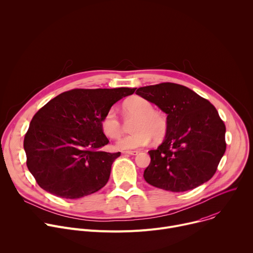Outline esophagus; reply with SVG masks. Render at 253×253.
Masks as SVG:
<instances>
[{
    "mask_svg": "<svg viewBox=\"0 0 253 253\" xmlns=\"http://www.w3.org/2000/svg\"><path fill=\"white\" fill-rule=\"evenodd\" d=\"M123 154H128V155H137L138 154V151H135V150H133V151H123Z\"/></svg>",
    "mask_w": 253,
    "mask_h": 253,
    "instance_id": "34e87169",
    "label": "esophagus"
}]
</instances>
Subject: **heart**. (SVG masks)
Wrapping results in <instances>:
<instances>
[{
	"label": "heart",
	"instance_id": "obj_1",
	"mask_svg": "<svg viewBox=\"0 0 253 253\" xmlns=\"http://www.w3.org/2000/svg\"><path fill=\"white\" fill-rule=\"evenodd\" d=\"M123 112L126 119L135 118L131 125L132 134L127 135L116 143L119 150H131L147 145L151 137L161 139L167 129L166 118L159 112L154 111L152 103L141 97H133L123 105ZM101 128L103 133L111 139H118L123 133V125L113 109L108 110L102 118Z\"/></svg>",
	"mask_w": 253,
	"mask_h": 253
}]
</instances>
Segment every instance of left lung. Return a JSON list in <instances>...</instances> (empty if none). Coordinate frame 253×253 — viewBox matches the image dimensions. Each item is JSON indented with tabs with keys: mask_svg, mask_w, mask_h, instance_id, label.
I'll return each mask as SVG.
<instances>
[{
	"mask_svg": "<svg viewBox=\"0 0 253 253\" xmlns=\"http://www.w3.org/2000/svg\"><path fill=\"white\" fill-rule=\"evenodd\" d=\"M136 94L167 114L165 139L148 152L151 162L143 175L146 182L172 192L207 182L226 150L225 125L215 107L175 83L141 87Z\"/></svg>",
	"mask_w": 253,
	"mask_h": 253,
	"instance_id": "obj_1",
	"label": "left lung"
}]
</instances>
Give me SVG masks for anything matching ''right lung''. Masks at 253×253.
Masks as SVG:
<instances>
[{
    "instance_id": "right-lung-1",
    "label": "right lung",
    "mask_w": 253,
    "mask_h": 253,
    "mask_svg": "<svg viewBox=\"0 0 253 253\" xmlns=\"http://www.w3.org/2000/svg\"><path fill=\"white\" fill-rule=\"evenodd\" d=\"M136 88L73 89L36 113L24 139L27 166L47 192L66 199L90 195L106 185L120 152L108 153L101 128L105 113Z\"/></svg>"
}]
</instances>
